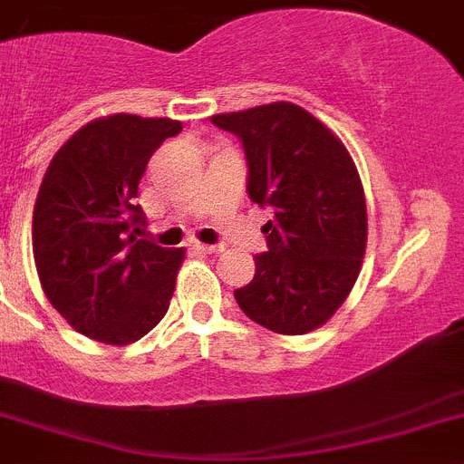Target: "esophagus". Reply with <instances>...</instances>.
Here are the masks:
<instances>
[{
	"mask_svg": "<svg viewBox=\"0 0 464 464\" xmlns=\"http://www.w3.org/2000/svg\"><path fill=\"white\" fill-rule=\"evenodd\" d=\"M191 248L196 250V253H205V255H216L223 250V246H207V244H191Z\"/></svg>",
	"mask_w": 464,
	"mask_h": 464,
	"instance_id": "34e87169",
	"label": "esophagus"
}]
</instances>
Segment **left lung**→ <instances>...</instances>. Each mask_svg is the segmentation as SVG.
I'll return each instance as SVG.
<instances>
[{
	"label": "left lung",
	"mask_w": 464,
	"mask_h": 464,
	"mask_svg": "<svg viewBox=\"0 0 464 464\" xmlns=\"http://www.w3.org/2000/svg\"><path fill=\"white\" fill-rule=\"evenodd\" d=\"M211 122L241 139L250 200L273 209L266 253L235 298L255 324L305 334L339 310L367 248V202L342 140L305 109L273 102Z\"/></svg>",
	"instance_id": "8db88e82"
}]
</instances>
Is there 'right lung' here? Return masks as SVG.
<instances>
[{"label": "right lung", "mask_w": 464, "mask_h": 464, "mask_svg": "<svg viewBox=\"0 0 464 464\" xmlns=\"http://www.w3.org/2000/svg\"><path fill=\"white\" fill-rule=\"evenodd\" d=\"M182 131L170 118H100L54 154L34 207V259L43 291L77 333L136 342L166 316L182 248L139 239V182L154 150Z\"/></svg>", "instance_id": "obj_1"}]
</instances>
